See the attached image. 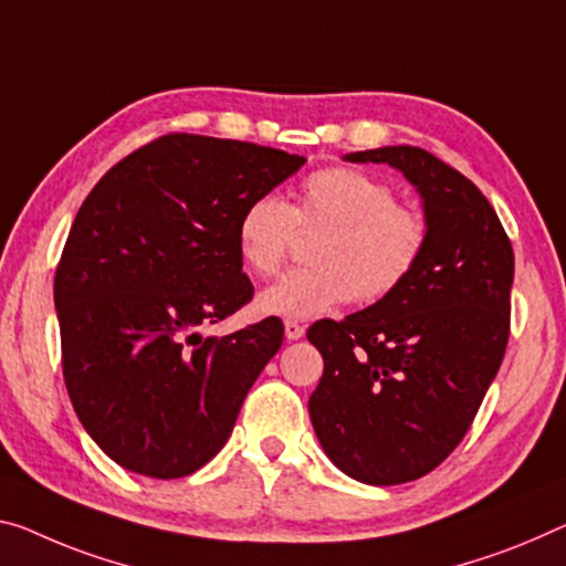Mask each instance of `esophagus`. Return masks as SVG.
Here are the masks:
<instances>
[{"instance_id":"34e87169","label":"esophagus","mask_w":566,"mask_h":566,"mask_svg":"<svg viewBox=\"0 0 566 566\" xmlns=\"http://www.w3.org/2000/svg\"><path fill=\"white\" fill-rule=\"evenodd\" d=\"M303 334H306L303 324H298V321H285V338H289V342H298Z\"/></svg>"}]
</instances>
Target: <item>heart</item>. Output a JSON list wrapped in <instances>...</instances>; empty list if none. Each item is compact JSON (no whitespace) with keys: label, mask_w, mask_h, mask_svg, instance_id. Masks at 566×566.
I'll return each mask as SVG.
<instances>
[{"label":"heart","mask_w":566,"mask_h":566,"mask_svg":"<svg viewBox=\"0 0 566 566\" xmlns=\"http://www.w3.org/2000/svg\"><path fill=\"white\" fill-rule=\"evenodd\" d=\"M298 232H316L311 265L258 295L268 316L316 318L346 301H385L410 281L430 240L428 217L397 202L387 181L352 167L308 174L293 207L271 192L250 199L238 217V255L250 273L275 275Z\"/></svg>","instance_id":"1"}]
</instances>
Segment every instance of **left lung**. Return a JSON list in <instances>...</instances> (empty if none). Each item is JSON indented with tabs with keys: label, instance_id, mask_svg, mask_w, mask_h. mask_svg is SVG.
Returning <instances> with one entry per match:
<instances>
[{
	"label": "left lung",
	"instance_id": "obj_1",
	"mask_svg": "<svg viewBox=\"0 0 566 566\" xmlns=\"http://www.w3.org/2000/svg\"><path fill=\"white\" fill-rule=\"evenodd\" d=\"M346 159L402 171L430 240L397 293L308 328L324 356L308 415L336 468L397 485L434 471L471 430L506 354L514 248L481 189L430 151L381 146Z\"/></svg>",
	"mask_w": 566,
	"mask_h": 566
}]
</instances>
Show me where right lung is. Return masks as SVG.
I'll return each instance as SVG.
<instances>
[{
	"instance_id": "obj_1",
	"label": "right lung",
	"mask_w": 566,
	"mask_h": 566,
	"mask_svg": "<svg viewBox=\"0 0 566 566\" xmlns=\"http://www.w3.org/2000/svg\"><path fill=\"white\" fill-rule=\"evenodd\" d=\"M303 161L167 134L111 167L77 210L55 271L63 377L77 420L126 471L185 478L228 442L283 324L222 338L199 326L253 301L238 217Z\"/></svg>"
}]
</instances>
